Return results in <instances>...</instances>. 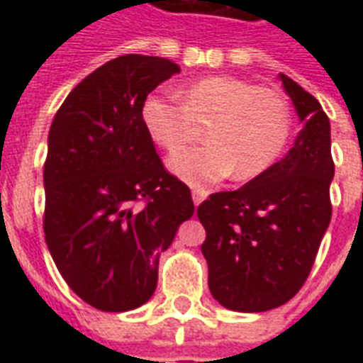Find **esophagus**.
Returning a JSON list of instances; mask_svg holds the SVG:
<instances>
[{
	"label": "esophagus",
	"instance_id": "esophagus-1",
	"mask_svg": "<svg viewBox=\"0 0 363 363\" xmlns=\"http://www.w3.org/2000/svg\"><path fill=\"white\" fill-rule=\"evenodd\" d=\"M207 196H209V192H207V190H203V188H192V199L196 205L201 203V201H203Z\"/></svg>",
	"mask_w": 363,
	"mask_h": 363
}]
</instances>
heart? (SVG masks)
Here are the masks:
<instances>
[{"instance_id":"obj_1","label":"heart","mask_w":363,"mask_h":363,"mask_svg":"<svg viewBox=\"0 0 363 363\" xmlns=\"http://www.w3.org/2000/svg\"><path fill=\"white\" fill-rule=\"evenodd\" d=\"M173 96L148 94L143 124L158 147L175 154L198 141L205 128L207 145L171 160L182 181L201 186L262 175L275 164L290 137V107L281 92L256 86L238 77H205Z\"/></svg>"}]
</instances>
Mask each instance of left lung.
<instances>
[{"mask_svg":"<svg viewBox=\"0 0 363 363\" xmlns=\"http://www.w3.org/2000/svg\"><path fill=\"white\" fill-rule=\"evenodd\" d=\"M279 77L303 121L294 147L245 186L198 207L211 294L241 313L281 307L301 290L332 220L330 121L315 96Z\"/></svg>","mask_w":363,"mask_h":363,"instance_id":"obj_1","label":"left lung"}]
</instances>
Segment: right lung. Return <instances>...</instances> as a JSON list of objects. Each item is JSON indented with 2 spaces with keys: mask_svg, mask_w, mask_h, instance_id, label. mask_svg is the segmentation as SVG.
Listing matches in <instances>:
<instances>
[{
  "mask_svg": "<svg viewBox=\"0 0 363 363\" xmlns=\"http://www.w3.org/2000/svg\"><path fill=\"white\" fill-rule=\"evenodd\" d=\"M175 73L156 56L111 60L71 90L48 131L45 239L67 286L99 311L150 299L160 254L194 215L190 188L165 169L141 118Z\"/></svg>",
  "mask_w": 363,
  "mask_h": 363,
  "instance_id": "1",
  "label": "right lung"
}]
</instances>
